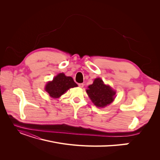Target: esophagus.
<instances>
[{"instance_id":"obj_1","label":"esophagus","mask_w":160,"mask_h":160,"mask_svg":"<svg viewBox=\"0 0 160 160\" xmlns=\"http://www.w3.org/2000/svg\"><path fill=\"white\" fill-rule=\"evenodd\" d=\"M78 86L80 88H83V86H84V84H83V83H78Z\"/></svg>"}]
</instances>
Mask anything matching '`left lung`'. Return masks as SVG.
<instances>
[{
  "instance_id": "1",
  "label": "left lung",
  "mask_w": 160,
  "mask_h": 160,
  "mask_svg": "<svg viewBox=\"0 0 160 160\" xmlns=\"http://www.w3.org/2000/svg\"><path fill=\"white\" fill-rule=\"evenodd\" d=\"M86 90L91 101L100 108H103L110 104L114 100L115 92L110 86L105 85L103 81L98 78H96L93 84L88 86Z\"/></svg>"
}]
</instances>
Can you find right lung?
Here are the masks:
<instances>
[{
  "label": "right lung",
  "mask_w": 160,
  "mask_h": 160,
  "mask_svg": "<svg viewBox=\"0 0 160 160\" xmlns=\"http://www.w3.org/2000/svg\"><path fill=\"white\" fill-rule=\"evenodd\" d=\"M72 78L66 77L63 73H60L54 78L52 82L47 83L45 90L52 98H58L71 88L77 87Z\"/></svg>",
  "instance_id": "add662e5"
}]
</instances>
